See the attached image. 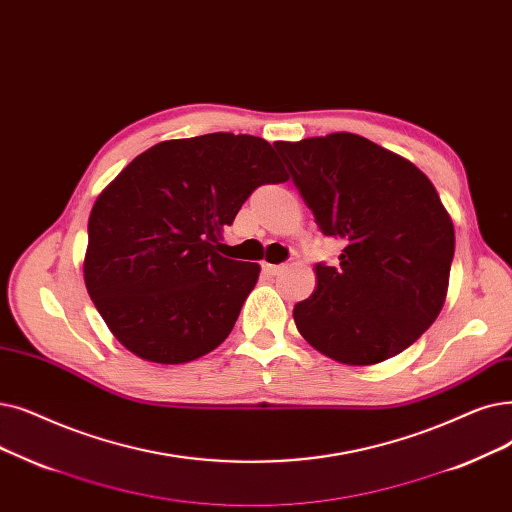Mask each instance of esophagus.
Segmentation results:
<instances>
[{
    "label": "esophagus",
    "instance_id": "obj_1",
    "mask_svg": "<svg viewBox=\"0 0 512 512\" xmlns=\"http://www.w3.org/2000/svg\"><path fill=\"white\" fill-rule=\"evenodd\" d=\"M282 270H284V265H282V263H280V265H274V263H263V272H265V274H270V276H278Z\"/></svg>",
    "mask_w": 512,
    "mask_h": 512
}]
</instances>
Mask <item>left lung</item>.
<instances>
[{
	"instance_id": "obj_1",
	"label": "left lung",
	"mask_w": 512,
	"mask_h": 512,
	"mask_svg": "<svg viewBox=\"0 0 512 512\" xmlns=\"http://www.w3.org/2000/svg\"><path fill=\"white\" fill-rule=\"evenodd\" d=\"M339 263L316 265V291L293 309L303 339L347 366L385 362L439 316L454 224L429 177L399 154L339 131L274 142Z\"/></svg>"
}]
</instances>
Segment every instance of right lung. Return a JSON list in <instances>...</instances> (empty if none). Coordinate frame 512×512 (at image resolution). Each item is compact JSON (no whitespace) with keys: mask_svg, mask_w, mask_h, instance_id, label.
Listing matches in <instances>:
<instances>
[{"mask_svg":"<svg viewBox=\"0 0 512 512\" xmlns=\"http://www.w3.org/2000/svg\"><path fill=\"white\" fill-rule=\"evenodd\" d=\"M288 175L247 133L167 140L138 154L96 198L83 278L117 341L154 364H186L232 332L259 263L219 255V238L261 184Z\"/></svg>","mask_w":512,"mask_h":512,"instance_id":"obj_1","label":"right lung"}]
</instances>
